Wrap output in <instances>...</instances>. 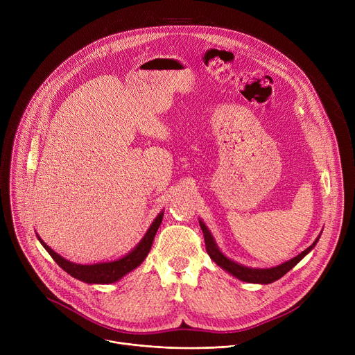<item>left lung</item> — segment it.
<instances>
[{
    "mask_svg": "<svg viewBox=\"0 0 355 355\" xmlns=\"http://www.w3.org/2000/svg\"><path fill=\"white\" fill-rule=\"evenodd\" d=\"M198 223H200V227H201L202 234H204V241H206V250H207L209 256L211 257L213 262L217 263V266H220L223 270H226L230 275H233L234 277H237L239 281H243V282H248V284L268 285V284H272V282L277 281V279H281L292 268H295L297 263H300L301 260L315 248V245L318 243V240H320V236H318L308 249H305L302 253L292 257L291 260H288V262H285L282 265H277L275 268H268V269H256V268H249V266L240 265V263L234 262V260H232L227 256L223 254L221 250L218 249L217 243H216V240H214L211 232L206 226V223H204L201 218L198 220Z\"/></svg>",
    "mask_w": 355,
    "mask_h": 355,
    "instance_id": "1",
    "label": "left lung"
}]
</instances>
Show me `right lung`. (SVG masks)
Segmentation results:
<instances>
[{
	"label": "right lung",
	"mask_w": 355,
	"mask_h": 355,
	"mask_svg": "<svg viewBox=\"0 0 355 355\" xmlns=\"http://www.w3.org/2000/svg\"><path fill=\"white\" fill-rule=\"evenodd\" d=\"M162 217H164V211H161L155 217L153 225L149 226V229L146 230L139 243L132 250L116 260H110V262H101V263H92V265L73 263L70 260L55 253L51 248H49L39 234H37V239H39L43 248L54 259V262L58 263L64 272H67L70 276L79 279V281L85 284H98V285L114 284V282H118L119 279H122L126 273L137 269L144 262L149 250H151L154 237L162 223Z\"/></svg>",
	"instance_id": "add662e5"
}]
</instances>
